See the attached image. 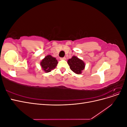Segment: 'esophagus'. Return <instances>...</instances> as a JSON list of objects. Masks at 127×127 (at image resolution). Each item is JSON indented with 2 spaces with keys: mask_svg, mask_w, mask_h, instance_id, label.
<instances>
[{
  "mask_svg": "<svg viewBox=\"0 0 127 127\" xmlns=\"http://www.w3.org/2000/svg\"><path fill=\"white\" fill-rule=\"evenodd\" d=\"M60 60H66V57H64V58H60Z\"/></svg>",
  "mask_w": 127,
  "mask_h": 127,
  "instance_id": "obj_1",
  "label": "esophagus"
}]
</instances>
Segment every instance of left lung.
I'll return each mask as SVG.
<instances>
[{
	"mask_svg": "<svg viewBox=\"0 0 127 127\" xmlns=\"http://www.w3.org/2000/svg\"><path fill=\"white\" fill-rule=\"evenodd\" d=\"M67 63L70 69L76 74H81L85 67V63L76 56H72L71 59H68Z\"/></svg>",
	"mask_w": 127,
	"mask_h": 127,
	"instance_id": "8db88e82",
	"label": "left lung"
}]
</instances>
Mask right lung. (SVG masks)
<instances>
[{
  "instance_id": "add662e5",
  "label": "right lung",
  "mask_w": 127,
  "mask_h": 127,
  "mask_svg": "<svg viewBox=\"0 0 127 127\" xmlns=\"http://www.w3.org/2000/svg\"><path fill=\"white\" fill-rule=\"evenodd\" d=\"M58 61L56 58L51 55H48L44 57L40 62V66L45 72L47 73L54 69L58 64Z\"/></svg>"
}]
</instances>
